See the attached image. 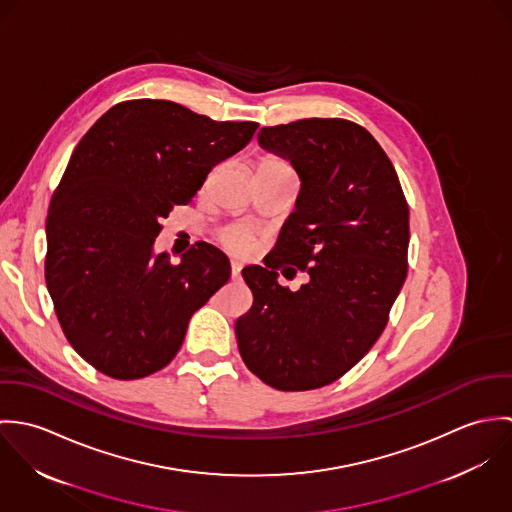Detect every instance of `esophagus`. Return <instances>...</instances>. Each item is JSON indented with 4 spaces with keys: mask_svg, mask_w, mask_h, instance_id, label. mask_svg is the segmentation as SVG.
I'll use <instances>...</instances> for the list:
<instances>
[{
    "mask_svg": "<svg viewBox=\"0 0 512 512\" xmlns=\"http://www.w3.org/2000/svg\"><path fill=\"white\" fill-rule=\"evenodd\" d=\"M240 270H242V266H240V262H230V276H232V280H236V278H240Z\"/></svg>",
    "mask_w": 512,
    "mask_h": 512,
    "instance_id": "1",
    "label": "esophagus"
}]
</instances>
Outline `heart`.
<instances>
[{"instance_id":"1","label":"heart","mask_w":512,"mask_h":512,"mask_svg":"<svg viewBox=\"0 0 512 512\" xmlns=\"http://www.w3.org/2000/svg\"><path fill=\"white\" fill-rule=\"evenodd\" d=\"M260 165H286V161L278 159V157H264L260 161ZM224 244L230 248V250H236V252H244V250H250L252 248V234L244 228H230L226 234H224Z\"/></svg>"}]
</instances>
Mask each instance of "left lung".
<instances>
[{"mask_svg":"<svg viewBox=\"0 0 512 512\" xmlns=\"http://www.w3.org/2000/svg\"><path fill=\"white\" fill-rule=\"evenodd\" d=\"M258 144L292 163L301 189L266 268L246 266L254 295L236 319L246 366L278 390H313L357 365L388 323L408 274V203L384 149L363 126L307 118L262 128ZM308 272L297 292L277 282Z\"/></svg>","mask_w":512,"mask_h":512,"instance_id":"left-lung-1","label":"left lung"}]
</instances>
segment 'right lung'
Listing matches in <instances>:
<instances>
[{
  "label": "right lung",
  "instance_id": "add662e5",
  "mask_svg": "<svg viewBox=\"0 0 512 512\" xmlns=\"http://www.w3.org/2000/svg\"><path fill=\"white\" fill-rule=\"evenodd\" d=\"M256 128L142 98L110 108L74 147L49 207L45 282L88 365L134 380L173 361L193 313L228 282L230 262L201 242L171 264L153 242L161 220Z\"/></svg>",
  "mask_w": 512,
  "mask_h": 512
}]
</instances>
